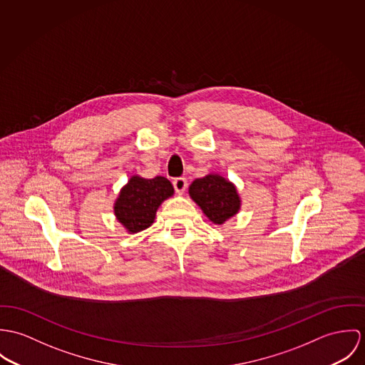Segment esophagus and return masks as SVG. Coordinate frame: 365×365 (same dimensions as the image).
Wrapping results in <instances>:
<instances>
[{
  "mask_svg": "<svg viewBox=\"0 0 365 365\" xmlns=\"http://www.w3.org/2000/svg\"><path fill=\"white\" fill-rule=\"evenodd\" d=\"M172 183H173V187L178 193H183L187 187V180L185 178H176V179H173Z\"/></svg>",
  "mask_w": 365,
  "mask_h": 365,
  "instance_id": "esophagus-1",
  "label": "esophagus"
}]
</instances>
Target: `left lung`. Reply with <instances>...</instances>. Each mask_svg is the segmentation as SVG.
Returning a JSON list of instances; mask_svg holds the SVG:
<instances>
[{
    "label": "left lung",
    "mask_w": 365,
    "mask_h": 365,
    "mask_svg": "<svg viewBox=\"0 0 365 365\" xmlns=\"http://www.w3.org/2000/svg\"><path fill=\"white\" fill-rule=\"evenodd\" d=\"M189 195L200 205L208 220L218 225L234 217L241 207L235 186L220 175L196 179L189 187Z\"/></svg>",
    "instance_id": "8db88e82"
}]
</instances>
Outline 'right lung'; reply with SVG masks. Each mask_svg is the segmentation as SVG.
<instances>
[{
  "label": "right lung",
  "instance_id": "right-lung-1",
  "mask_svg": "<svg viewBox=\"0 0 365 365\" xmlns=\"http://www.w3.org/2000/svg\"><path fill=\"white\" fill-rule=\"evenodd\" d=\"M172 195L173 186L163 176L154 179L133 176L120 190L115 214L128 232H140L154 222L158 207Z\"/></svg>",
  "mask_w": 365,
  "mask_h": 365
}]
</instances>
